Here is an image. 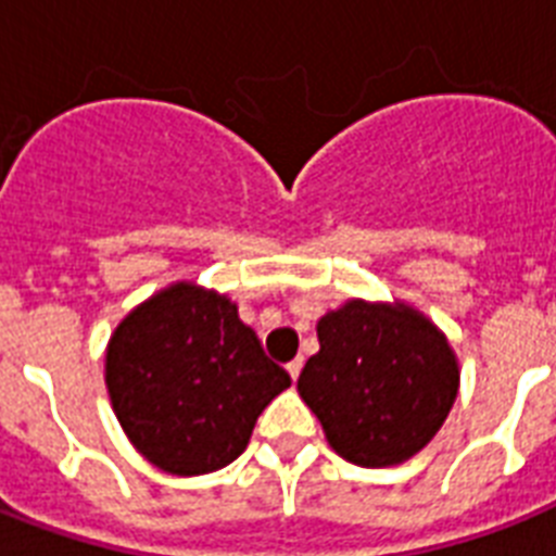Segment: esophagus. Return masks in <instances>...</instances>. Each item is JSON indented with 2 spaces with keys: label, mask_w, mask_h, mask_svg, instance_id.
I'll return each instance as SVG.
<instances>
[{
  "label": "esophagus",
  "mask_w": 556,
  "mask_h": 556,
  "mask_svg": "<svg viewBox=\"0 0 556 556\" xmlns=\"http://www.w3.org/2000/svg\"><path fill=\"white\" fill-rule=\"evenodd\" d=\"M286 368H288V374H291V380L296 382V377H300V371H302V356H296V359H291V363H288Z\"/></svg>",
  "instance_id": "1"
}]
</instances>
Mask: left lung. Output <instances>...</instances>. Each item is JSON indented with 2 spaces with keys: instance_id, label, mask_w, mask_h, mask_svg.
Listing matches in <instances>:
<instances>
[{
  "instance_id": "obj_1",
  "label": "left lung",
  "mask_w": 556,
  "mask_h": 556,
  "mask_svg": "<svg viewBox=\"0 0 556 556\" xmlns=\"http://www.w3.org/2000/svg\"><path fill=\"white\" fill-rule=\"evenodd\" d=\"M317 337L296 391L342 459L400 466L434 440L457 400L459 363L422 311L351 296L319 317Z\"/></svg>"
}]
</instances>
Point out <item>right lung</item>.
<instances>
[{
    "instance_id": "1",
    "label": "right lung",
    "mask_w": 556,
    "mask_h": 556,
    "mask_svg": "<svg viewBox=\"0 0 556 556\" xmlns=\"http://www.w3.org/2000/svg\"><path fill=\"white\" fill-rule=\"evenodd\" d=\"M111 408L160 471L200 477L245 451L256 417L291 386L228 293L176 279L130 308L105 349Z\"/></svg>"
}]
</instances>
